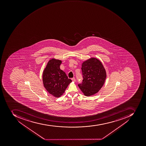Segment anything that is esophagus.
<instances>
[{
  "label": "esophagus",
  "instance_id": "34e87169",
  "mask_svg": "<svg viewBox=\"0 0 146 146\" xmlns=\"http://www.w3.org/2000/svg\"><path fill=\"white\" fill-rule=\"evenodd\" d=\"M71 80H72L73 81V82H76V79H75V77H74V78H72Z\"/></svg>",
  "mask_w": 146,
  "mask_h": 146
}]
</instances>
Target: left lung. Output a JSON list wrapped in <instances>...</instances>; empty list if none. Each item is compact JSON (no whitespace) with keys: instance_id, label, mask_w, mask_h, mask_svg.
<instances>
[{"instance_id":"obj_1","label":"left lung","mask_w":146,"mask_h":146,"mask_svg":"<svg viewBox=\"0 0 146 146\" xmlns=\"http://www.w3.org/2000/svg\"><path fill=\"white\" fill-rule=\"evenodd\" d=\"M82 70L83 80L78 86L86 96L96 94L103 86L106 79L103 64L97 58H91L83 62Z\"/></svg>"}]
</instances>
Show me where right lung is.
Wrapping results in <instances>:
<instances>
[{
	"label": "right lung",
	"mask_w": 146,
	"mask_h": 146,
	"mask_svg": "<svg viewBox=\"0 0 146 146\" xmlns=\"http://www.w3.org/2000/svg\"><path fill=\"white\" fill-rule=\"evenodd\" d=\"M62 61L53 59L50 60L43 73L44 86L50 94L60 97L64 92L72 80L64 71L60 69Z\"/></svg>",
	"instance_id": "1"
}]
</instances>
